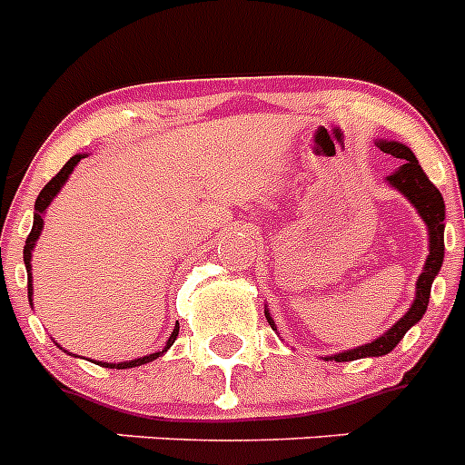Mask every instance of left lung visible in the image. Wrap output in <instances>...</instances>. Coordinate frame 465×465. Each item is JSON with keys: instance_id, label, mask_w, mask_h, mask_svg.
I'll return each instance as SVG.
<instances>
[{"instance_id": "left-lung-1", "label": "left lung", "mask_w": 465, "mask_h": 465, "mask_svg": "<svg viewBox=\"0 0 465 465\" xmlns=\"http://www.w3.org/2000/svg\"><path fill=\"white\" fill-rule=\"evenodd\" d=\"M377 146H380L384 153H391L393 158H401V167L396 172L386 176L384 182L391 188H396L414 209L421 216V221L426 223L429 230V258L424 262V270L417 279V291H414L412 305L408 307V312L393 323L384 335L375 338L372 342H365L356 349H344L340 354L328 356L326 361H356V359H371V356H384L389 354L393 347L402 340V335L414 326V323L421 322V316L426 314V307H429L430 298V286H433V279L438 277L442 268V261H445V200H442L440 191L429 182L426 172L421 170L419 160L414 158L412 149L405 146L402 142H393V139H377ZM265 319L272 326V331H277V323H274L272 314L265 307Z\"/></svg>"}]
</instances>
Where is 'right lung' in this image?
Masks as SVG:
<instances>
[{
    "instance_id": "add662e5",
    "label": "right lung",
    "mask_w": 465,
    "mask_h": 465,
    "mask_svg": "<svg viewBox=\"0 0 465 465\" xmlns=\"http://www.w3.org/2000/svg\"><path fill=\"white\" fill-rule=\"evenodd\" d=\"M88 153H76L72 155V158L64 163V167L60 172H57L55 176H53L51 182L44 186V191L39 193V197H36L35 203V223H32V232L27 235V240H25V249H23V261H25V270H27V298H30V305H32V293H35V286H32V252H35L36 246V240L41 237V230H44V213H46L48 204L53 203L57 197V193L63 191V186L67 183L69 174L74 172V167L79 165L81 158H85ZM176 335H179V326H174V331H172L170 340H167V344L163 347V351H155V354H146V356H139V359H133V361H121V363H102V361H97V365H104V368H116V371H125V368H137V365H143V363H151V361H155L158 356H163L167 351V349L174 344ZM57 344V342H55ZM60 347V344H57ZM63 349V347H60ZM69 354V351H67ZM74 356V354H72Z\"/></svg>"
}]
</instances>
